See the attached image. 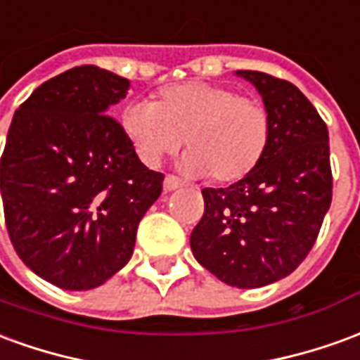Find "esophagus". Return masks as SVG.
<instances>
[{"instance_id":"1","label":"esophagus","mask_w":360,"mask_h":360,"mask_svg":"<svg viewBox=\"0 0 360 360\" xmlns=\"http://www.w3.org/2000/svg\"><path fill=\"white\" fill-rule=\"evenodd\" d=\"M180 186H182V182H180L176 176H167V178H165V182H162L165 192H174V190H178Z\"/></svg>"}]
</instances>
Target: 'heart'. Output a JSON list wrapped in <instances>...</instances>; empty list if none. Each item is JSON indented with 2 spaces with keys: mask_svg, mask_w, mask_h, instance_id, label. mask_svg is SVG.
<instances>
[{
  "mask_svg": "<svg viewBox=\"0 0 360 360\" xmlns=\"http://www.w3.org/2000/svg\"><path fill=\"white\" fill-rule=\"evenodd\" d=\"M122 129L145 167H159L180 149L184 137V172L234 184L262 162L271 126L264 104L254 98L226 86L188 81L165 86L149 104L127 106Z\"/></svg>",
  "mask_w": 360,
  "mask_h": 360,
  "instance_id": "heart-1",
  "label": "heart"
}]
</instances>
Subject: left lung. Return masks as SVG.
I'll list each match as a JSON object with an SVG mask.
<instances>
[{"label": "left lung", "instance_id": "obj_1", "mask_svg": "<svg viewBox=\"0 0 360 360\" xmlns=\"http://www.w3.org/2000/svg\"><path fill=\"white\" fill-rule=\"evenodd\" d=\"M269 114V145L254 172L229 188H203L205 211L190 236L193 257L231 287L256 289L290 275L314 246L331 203L330 137L297 86L262 71H236Z\"/></svg>", "mask_w": 360, "mask_h": 360}]
</instances>
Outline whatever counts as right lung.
<instances>
[{"label":"right lung","mask_w":360,"mask_h":360,"mask_svg":"<svg viewBox=\"0 0 360 360\" xmlns=\"http://www.w3.org/2000/svg\"><path fill=\"white\" fill-rule=\"evenodd\" d=\"M129 81L94 65L38 86L13 116L1 157L5 225L25 266L89 290L134 254L137 225L162 192L108 108Z\"/></svg>","instance_id":"1"}]
</instances>
